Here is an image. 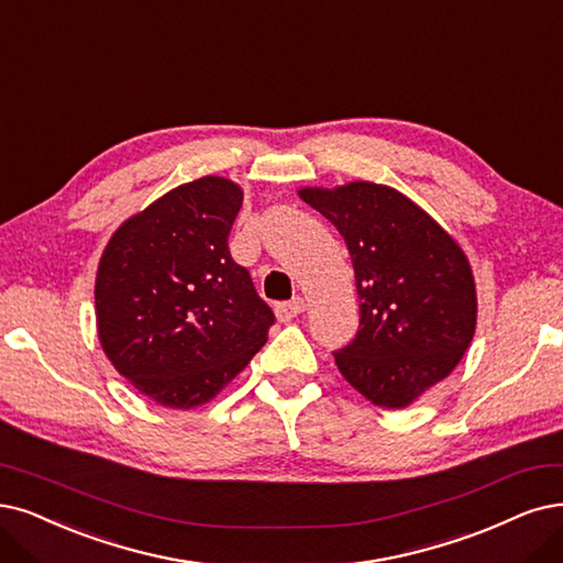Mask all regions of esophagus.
I'll return each instance as SVG.
<instances>
[{
  "label": "esophagus",
  "mask_w": 563,
  "mask_h": 563,
  "mask_svg": "<svg viewBox=\"0 0 563 563\" xmlns=\"http://www.w3.org/2000/svg\"><path fill=\"white\" fill-rule=\"evenodd\" d=\"M306 310V301L301 297L292 299V301H285V303H276V316L280 322H289L295 320L297 316H301Z\"/></svg>",
  "instance_id": "34e87169"
}]
</instances>
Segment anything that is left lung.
<instances>
[{
  "instance_id": "left-lung-1",
  "label": "left lung",
  "mask_w": 563,
  "mask_h": 563,
  "mask_svg": "<svg viewBox=\"0 0 563 563\" xmlns=\"http://www.w3.org/2000/svg\"><path fill=\"white\" fill-rule=\"evenodd\" d=\"M339 229L355 266L360 331L334 352L371 404L401 410L462 362L477 324L473 268L452 234L389 185L301 187Z\"/></svg>"
}]
</instances>
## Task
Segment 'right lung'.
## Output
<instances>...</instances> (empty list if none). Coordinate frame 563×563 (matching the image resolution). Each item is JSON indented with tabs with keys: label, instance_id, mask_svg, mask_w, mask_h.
I'll return each instance as SVG.
<instances>
[{
	"label": "right lung",
	"instance_id": "add662e5",
	"mask_svg": "<svg viewBox=\"0 0 563 563\" xmlns=\"http://www.w3.org/2000/svg\"><path fill=\"white\" fill-rule=\"evenodd\" d=\"M241 185L183 183L124 220L95 278L97 336L151 401L190 410L232 383L266 343L274 313L229 255Z\"/></svg>",
	"mask_w": 563,
	"mask_h": 563
}]
</instances>
